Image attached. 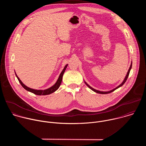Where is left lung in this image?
<instances>
[{"instance_id": "obj_1", "label": "left lung", "mask_w": 146, "mask_h": 146, "mask_svg": "<svg viewBox=\"0 0 146 146\" xmlns=\"http://www.w3.org/2000/svg\"><path fill=\"white\" fill-rule=\"evenodd\" d=\"M132 62H131V66H130V67H129V70H128V72H127V75L125 76V77L124 78L123 81L121 82V84H119L118 86H117L116 88H114V89H113V90H110V91H99V90H95V89L93 88L92 87H91L89 84H87V83L85 81H84V82H85V84L87 86V87H88L89 88H90L91 90H92L93 91H94V92H96V93L100 94H106L111 93V92H113L114 91H115V90H117V89H118V88H119V87H121V86H122L124 84V83L126 82V81H127V78H128V76H129V74L131 69V68H132Z\"/></svg>"}]
</instances>
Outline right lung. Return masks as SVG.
I'll list each match as a JSON object with an SVG mask.
<instances>
[{"instance_id": "1", "label": "right lung", "mask_w": 146, "mask_h": 146, "mask_svg": "<svg viewBox=\"0 0 146 146\" xmlns=\"http://www.w3.org/2000/svg\"><path fill=\"white\" fill-rule=\"evenodd\" d=\"M68 65V64H66V65L65 66L64 69L62 70V71L61 72L60 74H59V77H58L57 81H56V82L54 84V85H53L52 87H50V88H47V89L44 90H35V89L27 87V86H25V85L24 84V83L21 81V80L19 79V78L17 76V75L15 72V76H16L17 78H18V81H19V83L21 84V85L22 86V87H23L25 90H26L27 91H29V92H32V93L35 94V95H50V94H51L54 92L55 91H56L59 88V87L60 86L62 81V77H63V75H64V73H65V70H66V69Z\"/></svg>"}]
</instances>
